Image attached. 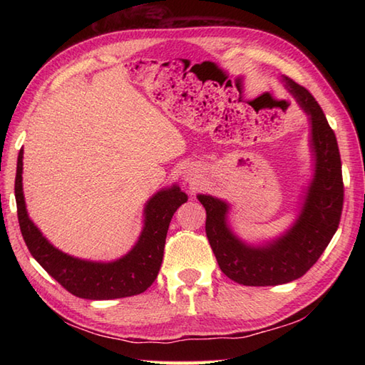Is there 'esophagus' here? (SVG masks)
I'll return each instance as SVG.
<instances>
[{"mask_svg": "<svg viewBox=\"0 0 365 365\" xmlns=\"http://www.w3.org/2000/svg\"><path fill=\"white\" fill-rule=\"evenodd\" d=\"M185 177H187V180H188V182H191V180H195V178H192V174L190 173V170H188V173H185Z\"/></svg>", "mask_w": 365, "mask_h": 365, "instance_id": "34e87169", "label": "esophagus"}]
</instances>
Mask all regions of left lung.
I'll return each instance as SVG.
<instances>
[{"label":"left lung","instance_id":"8db88e82","mask_svg":"<svg viewBox=\"0 0 365 365\" xmlns=\"http://www.w3.org/2000/svg\"><path fill=\"white\" fill-rule=\"evenodd\" d=\"M284 81L299 106L311 115L315 155L314 180L294 226L268 246H247L227 227V204L212 196H197L205 207V234L221 271L243 285H279L304 276L327 250L342 215V161L334 130L311 92L287 76Z\"/></svg>","mask_w":365,"mask_h":365}]
</instances>
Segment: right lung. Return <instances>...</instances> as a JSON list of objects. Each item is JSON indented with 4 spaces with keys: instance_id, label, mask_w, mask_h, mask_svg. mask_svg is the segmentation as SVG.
Returning <instances> with one entry per match:
<instances>
[{
    "instance_id": "right-lung-1",
    "label": "right lung",
    "mask_w": 365,
    "mask_h": 365,
    "mask_svg": "<svg viewBox=\"0 0 365 365\" xmlns=\"http://www.w3.org/2000/svg\"><path fill=\"white\" fill-rule=\"evenodd\" d=\"M23 149L17 158L15 200L23 240L31 255L67 292L84 299H114L145 292L158 276L165 252L166 234L173 215L187 195L178 187L158 191L145 205V222L136 246L125 257L111 263L88 262L67 255L48 243L28 218L21 187Z\"/></svg>"
}]
</instances>
